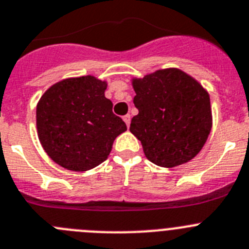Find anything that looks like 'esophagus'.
Masks as SVG:
<instances>
[{"label": "esophagus", "instance_id": "obj_1", "mask_svg": "<svg viewBox=\"0 0 249 249\" xmlns=\"http://www.w3.org/2000/svg\"><path fill=\"white\" fill-rule=\"evenodd\" d=\"M123 120L125 122L126 126L129 127L130 126V120H131V118H130V114H126V115H124V117H123Z\"/></svg>", "mask_w": 249, "mask_h": 249}]
</instances>
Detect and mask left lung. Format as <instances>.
Wrapping results in <instances>:
<instances>
[{
  "label": "left lung",
  "instance_id": "left-lung-1",
  "mask_svg": "<svg viewBox=\"0 0 249 249\" xmlns=\"http://www.w3.org/2000/svg\"><path fill=\"white\" fill-rule=\"evenodd\" d=\"M139 114L130 131L141 141L145 156L172 168L194 159L213 125L210 97L203 86L178 69H164L134 78Z\"/></svg>",
  "mask_w": 249,
  "mask_h": 249
}]
</instances>
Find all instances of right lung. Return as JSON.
Returning a JSON list of instances; mask_svg holds the SVG:
<instances>
[{
    "label": "right lung",
    "mask_w": 249,
    "mask_h": 249,
    "mask_svg": "<svg viewBox=\"0 0 249 249\" xmlns=\"http://www.w3.org/2000/svg\"><path fill=\"white\" fill-rule=\"evenodd\" d=\"M107 82L93 77L66 78L51 86L36 106L41 146L64 168L85 172L108 159L114 140L126 130L106 98Z\"/></svg>",
    "instance_id": "1"
}]
</instances>
